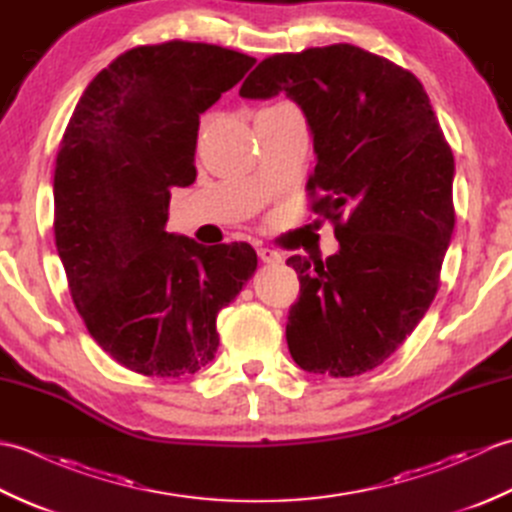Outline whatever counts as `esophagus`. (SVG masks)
<instances>
[{"mask_svg":"<svg viewBox=\"0 0 512 512\" xmlns=\"http://www.w3.org/2000/svg\"><path fill=\"white\" fill-rule=\"evenodd\" d=\"M257 255H259V259H262V262H266V264L281 262V255L277 253V250H273V248H266V246L257 248Z\"/></svg>","mask_w":512,"mask_h":512,"instance_id":"obj_1","label":"esophagus"}]
</instances>
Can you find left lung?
I'll return each mask as SVG.
<instances>
[{
    "label": "left lung",
    "mask_w": 512,
    "mask_h": 512,
    "mask_svg": "<svg viewBox=\"0 0 512 512\" xmlns=\"http://www.w3.org/2000/svg\"><path fill=\"white\" fill-rule=\"evenodd\" d=\"M279 92L308 118V206L341 246L325 262H286L301 284L288 350L312 374H365L436 299L455 226L453 151L416 76L350 43L273 54L239 88L246 99Z\"/></svg>",
    "instance_id": "obj_1"
}]
</instances>
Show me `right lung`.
<instances>
[{"label": "right lung", "instance_id": "add662e5", "mask_svg": "<svg viewBox=\"0 0 512 512\" xmlns=\"http://www.w3.org/2000/svg\"><path fill=\"white\" fill-rule=\"evenodd\" d=\"M255 59L213 43L138 46L94 76L54 167V244L92 339L136 374L180 378L209 365L228 306L257 255L167 233L173 187L195 182L200 114Z\"/></svg>", "mask_w": 512, "mask_h": 512}]
</instances>
